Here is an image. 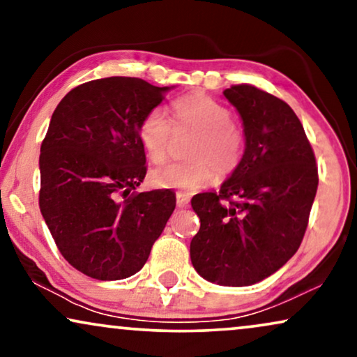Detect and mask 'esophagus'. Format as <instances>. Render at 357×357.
<instances>
[{"instance_id": "obj_1", "label": "esophagus", "mask_w": 357, "mask_h": 357, "mask_svg": "<svg viewBox=\"0 0 357 357\" xmlns=\"http://www.w3.org/2000/svg\"><path fill=\"white\" fill-rule=\"evenodd\" d=\"M190 203V198L187 195H182V193H177V206L178 208H187Z\"/></svg>"}]
</instances>
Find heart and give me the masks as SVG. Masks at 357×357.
Masks as SVG:
<instances>
[{
    "mask_svg": "<svg viewBox=\"0 0 357 357\" xmlns=\"http://www.w3.org/2000/svg\"><path fill=\"white\" fill-rule=\"evenodd\" d=\"M174 123L195 131L185 162L165 164L153 169L149 182L158 188L192 193L206 187L214 175L222 180L237 170L245 149L243 131L232 121V112L221 102L204 94H188L172 104ZM172 126L162 110L153 109L141 119L138 139L146 158L153 164L167 158Z\"/></svg>",
    "mask_w": 357,
    "mask_h": 357,
    "instance_id": "b5f03b06",
    "label": "heart"
}]
</instances>
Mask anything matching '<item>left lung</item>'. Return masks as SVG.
<instances>
[{
    "mask_svg": "<svg viewBox=\"0 0 357 357\" xmlns=\"http://www.w3.org/2000/svg\"><path fill=\"white\" fill-rule=\"evenodd\" d=\"M238 110L245 153L219 193H198L199 231L190 243L195 270L221 286H250L280 270L304 238L319 170L294 110L252 84L224 91Z\"/></svg>",
    "mask_w": 357,
    "mask_h": 357,
    "instance_id": "left-lung-1",
    "label": "left lung"
}]
</instances>
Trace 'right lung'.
I'll return each mask as SVG.
<instances>
[{
	"mask_svg": "<svg viewBox=\"0 0 357 357\" xmlns=\"http://www.w3.org/2000/svg\"><path fill=\"white\" fill-rule=\"evenodd\" d=\"M167 91L104 77L71 89L52 115L38 206L65 260L94 280L138 273L175 209L170 190L135 192L148 170L138 125Z\"/></svg>",
	"mask_w": 357,
	"mask_h": 357,
	"instance_id": "obj_1",
	"label": "right lung"
}]
</instances>
